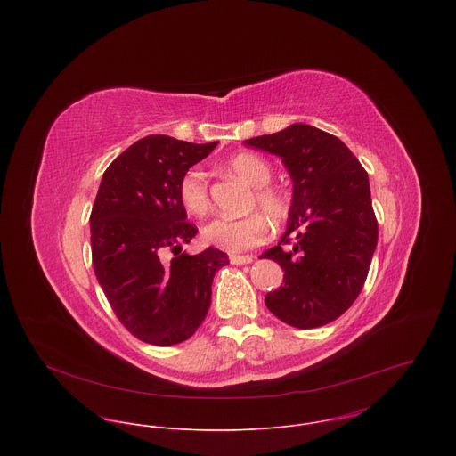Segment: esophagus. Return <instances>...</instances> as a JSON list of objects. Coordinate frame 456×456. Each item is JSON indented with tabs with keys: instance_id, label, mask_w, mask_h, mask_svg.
I'll return each instance as SVG.
<instances>
[{
	"instance_id": "esophagus-1",
	"label": "esophagus",
	"mask_w": 456,
	"mask_h": 456,
	"mask_svg": "<svg viewBox=\"0 0 456 456\" xmlns=\"http://www.w3.org/2000/svg\"><path fill=\"white\" fill-rule=\"evenodd\" d=\"M229 259H231V264L232 265H245V264H250L252 262V256H243V254H231L229 256Z\"/></svg>"
}]
</instances>
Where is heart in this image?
<instances>
[{
	"label": "heart",
	"instance_id": "1",
	"mask_svg": "<svg viewBox=\"0 0 456 456\" xmlns=\"http://www.w3.org/2000/svg\"><path fill=\"white\" fill-rule=\"evenodd\" d=\"M227 169L252 185L248 209L257 211L243 218L218 216L204 225L202 238L209 245L227 252H241L262 245L269 238V223L285 225L292 216L290 194L273 185V167L257 155L238 153L227 162ZM178 200L185 213L204 216L211 208L208 175L200 167H189L178 180Z\"/></svg>",
	"mask_w": 456,
	"mask_h": 456
}]
</instances>
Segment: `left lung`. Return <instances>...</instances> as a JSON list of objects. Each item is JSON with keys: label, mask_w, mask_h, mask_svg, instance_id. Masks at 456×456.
<instances>
[{"label": "left lung", "mask_w": 456, "mask_h": 456, "mask_svg": "<svg viewBox=\"0 0 456 456\" xmlns=\"http://www.w3.org/2000/svg\"><path fill=\"white\" fill-rule=\"evenodd\" d=\"M245 142L281 157L294 182L287 231L264 254L285 271L265 305L290 327H322L354 305L377 247L368 173L338 137L308 124Z\"/></svg>", "instance_id": "obj_1"}]
</instances>
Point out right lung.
Returning <instances> with one entry per match:
<instances>
[{
    "mask_svg": "<svg viewBox=\"0 0 456 456\" xmlns=\"http://www.w3.org/2000/svg\"><path fill=\"white\" fill-rule=\"evenodd\" d=\"M216 144L150 135L102 175L90 215L94 271L124 329L148 345L173 346L197 332L213 278L229 264L215 247L182 252L199 229L180 206L178 180Z\"/></svg>",
    "mask_w": 456,
    "mask_h": 456,
    "instance_id": "add662e5",
    "label": "right lung"
}]
</instances>
